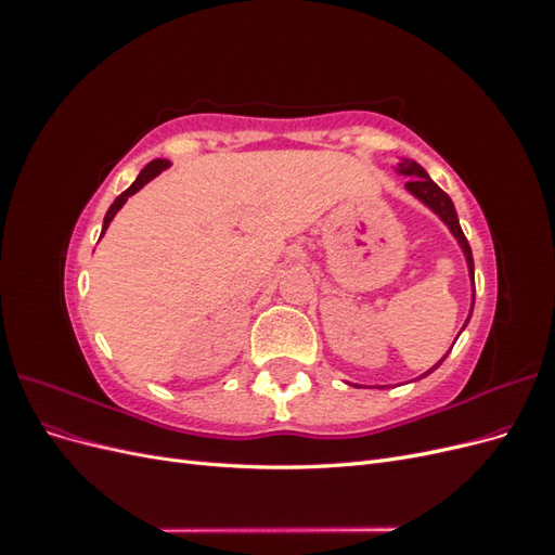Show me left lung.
<instances>
[{
  "label": "left lung",
  "mask_w": 555,
  "mask_h": 555,
  "mask_svg": "<svg viewBox=\"0 0 555 555\" xmlns=\"http://www.w3.org/2000/svg\"><path fill=\"white\" fill-rule=\"evenodd\" d=\"M396 173L410 178V180L405 182V190H408L416 201H422V204H424L430 212H435V215L440 217V220L444 222V227L451 231V236L456 238L461 251H463L465 263H467L469 284H473V304H469V314H467L465 324H463V328H461V331H465V326H467V322H469V317H473V310H475V261H473V249H469V243H467L465 233H463V229H461L456 208H453V201L449 198V194H447L444 190H440L438 184H435V182L430 180V176L426 173L424 166L416 164L414 159L400 157V162L396 164ZM459 335H461V333H459ZM453 343H456V340H453ZM451 347H453V345H451ZM444 359H447V354H444L438 363H435L433 367H428V371H426L422 377L430 375L433 371H438V367L442 365ZM422 377H418V379H422ZM354 386H361V384H354ZM377 389H382V386H377Z\"/></svg>",
  "instance_id": "obj_1"
}]
</instances>
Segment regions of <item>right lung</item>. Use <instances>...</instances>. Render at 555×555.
Instances as JSON below:
<instances>
[{
  "mask_svg": "<svg viewBox=\"0 0 555 555\" xmlns=\"http://www.w3.org/2000/svg\"><path fill=\"white\" fill-rule=\"evenodd\" d=\"M169 166H171V162H169V159H155V162H150V164L145 166V169L139 173V178L133 180V182L129 184V188H127V190H125L120 196H117V198L113 201V206L108 208V212H106V217H104L102 236H104V233H106L108 224L113 222V217L117 215V210H120V208L127 204V198H129V196H133V194H137L139 190H143L150 180H155V178H157L162 171L169 169Z\"/></svg>",
  "mask_w": 555,
  "mask_h": 555,
  "instance_id": "1",
  "label": "right lung"
}]
</instances>
